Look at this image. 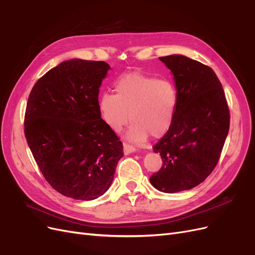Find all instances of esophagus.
Here are the masks:
<instances>
[{
    "label": "esophagus",
    "mask_w": 255,
    "mask_h": 255,
    "mask_svg": "<svg viewBox=\"0 0 255 255\" xmlns=\"http://www.w3.org/2000/svg\"><path fill=\"white\" fill-rule=\"evenodd\" d=\"M136 151V149L134 148V146L129 145L128 143H123V153L126 154V155H128V154H130V153H134Z\"/></svg>",
    "instance_id": "obj_1"
}]
</instances>
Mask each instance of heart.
I'll list each match as a JSON object with an SVG mask.
<instances>
[{
    "label": "heart",
    "mask_w": 255,
    "mask_h": 255,
    "mask_svg": "<svg viewBox=\"0 0 255 255\" xmlns=\"http://www.w3.org/2000/svg\"><path fill=\"white\" fill-rule=\"evenodd\" d=\"M116 95L100 97L99 109L105 123L120 132L130 120L128 138L142 143L149 135L158 138L170 128L177 107L175 85L167 79L143 73H129L115 84Z\"/></svg>",
    "instance_id": "1"
}]
</instances>
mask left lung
<instances>
[{
    "mask_svg": "<svg viewBox=\"0 0 255 255\" xmlns=\"http://www.w3.org/2000/svg\"><path fill=\"white\" fill-rule=\"evenodd\" d=\"M159 59L174 75L179 101L170 128L153 146L163 165L150 182L171 194L196 187L212 173L229 133L230 111L211 67L183 55Z\"/></svg>",
    "mask_w": 255,
    "mask_h": 255,
    "instance_id": "8db88e82",
    "label": "left lung"
}]
</instances>
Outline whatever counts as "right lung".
<instances>
[{"label": "right lung", "instance_id": "1", "mask_svg": "<svg viewBox=\"0 0 255 255\" xmlns=\"http://www.w3.org/2000/svg\"><path fill=\"white\" fill-rule=\"evenodd\" d=\"M110 68L105 61H63L28 96L27 144L44 179L68 198L88 201L102 196L123 156L120 138L99 109V88Z\"/></svg>", "mask_w": 255, "mask_h": 255}]
</instances>
